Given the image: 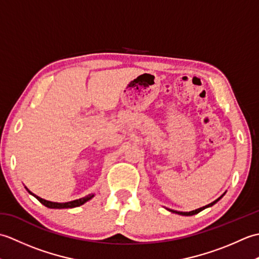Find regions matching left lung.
I'll list each match as a JSON object with an SVG mask.
<instances>
[{
	"mask_svg": "<svg viewBox=\"0 0 259 259\" xmlns=\"http://www.w3.org/2000/svg\"><path fill=\"white\" fill-rule=\"evenodd\" d=\"M223 197V196H222ZM222 197H219L217 200H214V201H212L211 203H209V205H207V206H205V207H201V208H199V209H196V210H192V211H189V212H183V211H177V210H172V209H169V211H171V212H175V213H178V214H183V216H192V214H196V213H198V212H200L201 210H203V209L205 208H207V207H210V206H212V205H214V203H216L219 199H221Z\"/></svg>",
	"mask_w": 259,
	"mask_h": 259,
	"instance_id": "left-lung-1",
	"label": "left lung"
}]
</instances>
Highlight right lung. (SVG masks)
I'll return each instance as SVG.
<instances>
[{"instance_id": "1", "label": "right lung", "mask_w": 259, "mask_h": 259, "mask_svg": "<svg viewBox=\"0 0 259 259\" xmlns=\"http://www.w3.org/2000/svg\"><path fill=\"white\" fill-rule=\"evenodd\" d=\"M26 190L29 191L32 196H34V197L36 198V199L42 203V205H45V206L48 207V208H56V209L79 207V206H81V205H83V203L87 202L88 200H90L91 198L93 197V195H88V196H85V197L80 198V199H76V200H73V201H69V202H52V201H48V200L42 199V198L37 197V196L34 195V194H32V192H31L29 189H26Z\"/></svg>"}]
</instances>
